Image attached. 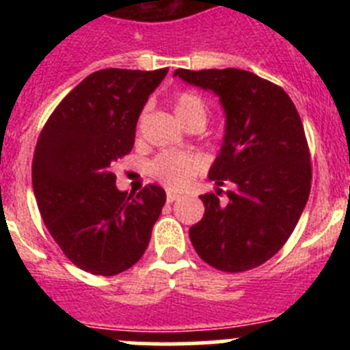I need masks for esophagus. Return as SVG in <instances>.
<instances>
[{
	"instance_id": "esophagus-1",
	"label": "esophagus",
	"mask_w": 350,
	"mask_h": 350,
	"mask_svg": "<svg viewBox=\"0 0 350 350\" xmlns=\"http://www.w3.org/2000/svg\"><path fill=\"white\" fill-rule=\"evenodd\" d=\"M178 198H180V194H177V193H173V191H168V193H166V202H168V203H173V202H177Z\"/></svg>"
}]
</instances>
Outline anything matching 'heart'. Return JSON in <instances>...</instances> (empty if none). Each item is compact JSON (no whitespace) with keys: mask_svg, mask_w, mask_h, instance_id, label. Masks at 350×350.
Returning <instances> with one entry per match:
<instances>
[{"mask_svg":"<svg viewBox=\"0 0 350 350\" xmlns=\"http://www.w3.org/2000/svg\"><path fill=\"white\" fill-rule=\"evenodd\" d=\"M175 112L185 126L193 122H206L208 107L202 96L191 91L178 92L175 98ZM205 168V159L196 152H163L150 163L154 177L165 182L168 187L182 189L189 184L198 173Z\"/></svg>","mask_w":350,"mask_h":350,"instance_id":"heart-1","label":"heart"}]
</instances>
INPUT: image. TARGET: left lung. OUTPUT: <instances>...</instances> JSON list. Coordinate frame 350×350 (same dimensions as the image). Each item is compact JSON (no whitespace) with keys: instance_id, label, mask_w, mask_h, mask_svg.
Returning <instances> with one entry per match:
<instances>
[{"instance_id":"obj_1","label":"left lung","mask_w":350,"mask_h":350,"mask_svg":"<svg viewBox=\"0 0 350 350\" xmlns=\"http://www.w3.org/2000/svg\"><path fill=\"white\" fill-rule=\"evenodd\" d=\"M175 77L219 96L226 113L221 152L208 172L221 193L203 194L205 215L189 228L198 256L221 271H247L282 249L308 202L312 166L301 119L287 92L237 68Z\"/></svg>"}]
</instances>
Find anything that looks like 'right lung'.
<instances>
[{"instance_id":"obj_1","label":"right lung","mask_w":350,"mask_h":350,"mask_svg":"<svg viewBox=\"0 0 350 350\" xmlns=\"http://www.w3.org/2000/svg\"><path fill=\"white\" fill-rule=\"evenodd\" d=\"M168 73L107 68L57 105L33 156V191L49 233L75 267L112 277L144 256L166 202L156 184L133 196L110 165L131 152L148 96Z\"/></svg>"}]
</instances>
